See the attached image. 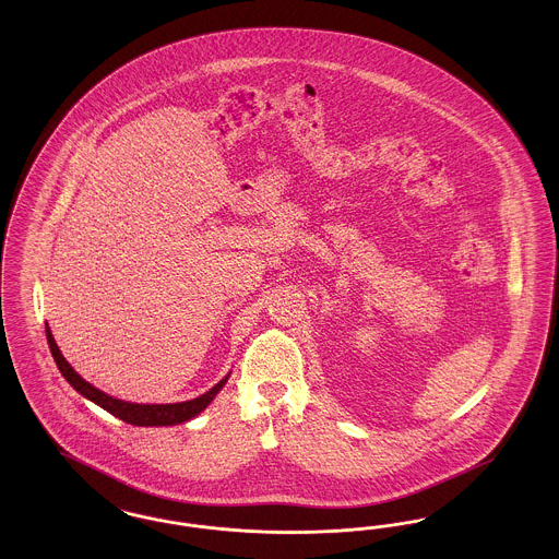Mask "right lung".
Wrapping results in <instances>:
<instances>
[{
    "label": "right lung",
    "instance_id": "right-lung-1",
    "mask_svg": "<svg viewBox=\"0 0 559 559\" xmlns=\"http://www.w3.org/2000/svg\"><path fill=\"white\" fill-rule=\"evenodd\" d=\"M46 337H48V346L52 352L53 360L58 371L62 372V377L80 392L81 396H85L92 402H96L98 406H103L112 417H119L126 424L132 426H176V424H185L188 419L197 417L201 411L207 408V404L215 399V394L224 388V383L228 381V374L215 383L210 392L201 394L199 399L187 400V402H176V404H133V402H123V400L112 399L105 392H100L98 388H94L92 383H87L83 377L73 371V367L64 360V356L60 354V349L53 342L50 329L46 326Z\"/></svg>",
    "mask_w": 559,
    "mask_h": 559
}]
</instances>
